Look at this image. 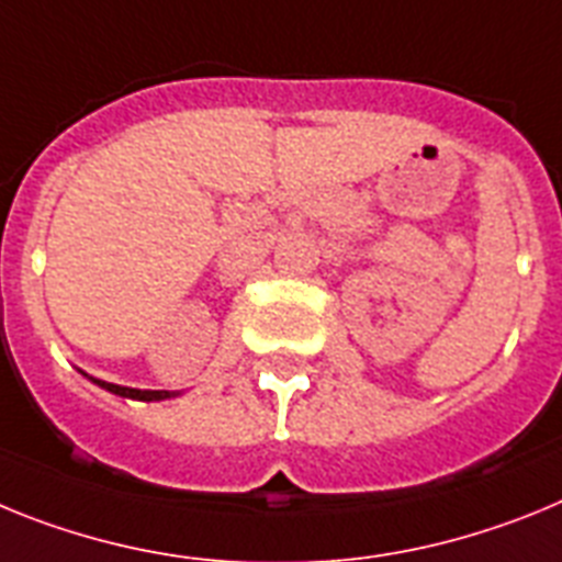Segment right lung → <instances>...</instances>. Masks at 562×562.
I'll return each instance as SVG.
<instances>
[{
	"label": "right lung",
	"mask_w": 562,
	"mask_h": 562,
	"mask_svg": "<svg viewBox=\"0 0 562 562\" xmlns=\"http://www.w3.org/2000/svg\"><path fill=\"white\" fill-rule=\"evenodd\" d=\"M90 382H95L99 387L110 390V393H115V396L121 398H138V402H164V398H172L178 396V393H169V390H135V387H121V384H110V382H101V379H92Z\"/></svg>",
	"instance_id": "add662e5"
}]
</instances>
